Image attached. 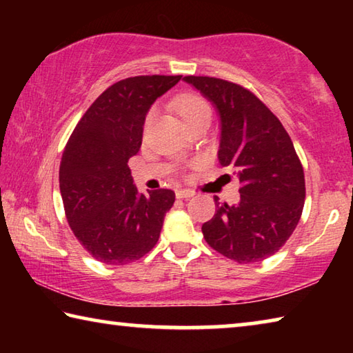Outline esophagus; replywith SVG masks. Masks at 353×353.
<instances>
[{"label":"esophagus","mask_w":353,"mask_h":353,"mask_svg":"<svg viewBox=\"0 0 353 353\" xmlns=\"http://www.w3.org/2000/svg\"><path fill=\"white\" fill-rule=\"evenodd\" d=\"M194 193L191 190H177L176 191V196L177 199H187V198H191Z\"/></svg>","instance_id":"esophagus-1"}]
</instances>
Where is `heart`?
<instances>
[{"label":"heart","mask_w":353,"mask_h":353,"mask_svg":"<svg viewBox=\"0 0 353 353\" xmlns=\"http://www.w3.org/2000/svg\"><path fill=\"white\" fill-rule=\"evenodd\" d=\"M174 107L179 112V115L185 119V123H187L188 126L196 121H199L202 118L212 115L210 105H208L207 101L198 93H182L181 97H177L174 99ZM152 118L154 110L148 112V115L145 118V128L151 124Z\"/></svg>","instance_id":"b5f03b06"}]
</instances>
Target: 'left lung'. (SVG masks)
<instances>
[{"label":"left lung","instance_id":"obj_1","mask_svg":"<svg viewBox=\"0 0 353 353\" xmlns=\"http://www.w3.org/2000/svg\"><path fill=\"white\" fill-rule=\"evenodd\" d=\"M212 101L221 118L219 163L240 179V204L219 205L202 224L208 246L238 263L268 259L288 241L301 219L305 177L280 119L238 83L185 76Z\"/></svg>","mask_w":353,"mask_h":353}]
</instances>
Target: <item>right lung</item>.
<instances>
[{
  "mask_svg": "<svg viewBox=\"0 0 353 353\" xmlns=\"http://www.w3.org/2000/svg\"><path fill=\"white\" fill-rule=\"evenodd\" d=\"M182 76L118 81L88 107L63 149L59 185L65 216L81 246L105 265H128L159 241L174 191L139 193L129 159L139 152L154 101Z\"/></svg>",
  "mask_w": 353,
  "mask_h": 353,
  "instance_id": "1",
  "label": "right lung"
}]
</instances>
